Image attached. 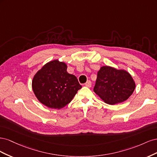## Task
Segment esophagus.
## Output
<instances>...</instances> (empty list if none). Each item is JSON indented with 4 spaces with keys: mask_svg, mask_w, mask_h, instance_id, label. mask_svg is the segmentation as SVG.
<instances>
[{
    "mask_svg": "<svg viewBox=\"0 0 157 157\" xmlns=\"http://www.w3.org/2000/svg\"><path fill=\"white\" fill-rule=\"evenodd\" d=\"M85 86H86V87H88V88H90L92 86V83L90 81V80H88V81L85 83Z\"/></svg>",
    "mask_w": 157,
    "mask_h": 157,
    "instance_id": "obj_1",
    "label": "esophagus"
}]
</instances>
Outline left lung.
I'll list each match as a JSON object with an SVG mask.
<instances>
[{
	"label": "left lung",
	"mask_w": 157,
	"mask_h": 157,
	"mask_svg": "<svg viewBox=\"0 0 157 157\" xmlns=\"http://www.w3.org/2000/svg\"><path fill=\"white\" fill-rule=\"evenodd\" d=\"M135 88L134 80L126 70L102 66L98 72L94 91L105 103L115 105L127 100Z\"/></svg>",
	"instance_id": "obj_1"
}]
</instances>
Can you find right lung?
I'll use <instances>...</instances> for the list:
<instances>
[{
  "label": "right lung",
  "mask_w": 157,
  "mask_h": 157,
  "mask_svg": "<svg viewBox=\"0 0 157 157\" xmlns=\"http://www.w3.org/2000/svg\"><path fill=\"white\" fill-rule=\"evenodd\" d=\"M67 68L65 62L54 59L42 66L33 77V91L38 100L45 106L63 108L82 88L77 77L67 72Z\"/></svg>",
  "instance_id": "1"
}]
</instances>
